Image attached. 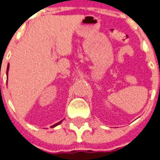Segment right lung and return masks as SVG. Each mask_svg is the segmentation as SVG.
<instances>
[{
    "label": "right lung",
    "instance_id": "add662e5",
    "mask_svg": "<svg viewBox=\"0 0 160 160\" xmlns=\"http://www.w3.org/2000/svg\"><path fill=\"white\" fill-rule=\"evenodd\" d=\"M8 68H9V65H8V67H7V71H6V73H7V76H8ZM62 121H59V122L58 123H57V124H54L53 126H51V127H52V128H54V127H55V126H57V125H58V124H60V123L62 122Z\"/></svg>",
    "mask_w": 160,
    "mask_h": 160
}]
</instances>
